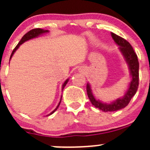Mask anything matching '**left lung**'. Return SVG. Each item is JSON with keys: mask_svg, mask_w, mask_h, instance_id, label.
<instances>
[{"mask_svg": "<svg viewBox=\"0 0 150 150\" xmlns=\"http://www.w3.org/2000/svg\"><path fill=\"white\" fill-rule=\"evenodd\" d=\"M111 35L115 43L119 46V51L123 56L125 62L127 63L129 69L130 75H131V82L128 85V88L125 91V95L122 97L116 99L115 101L110 103H104L99 99H96L92 93L91 88L90 84L88 83L86 86L87 94L90 99L91 104L96 108L104 112H113L121 110L128 105L131 101V98L136 94L139 87V64L138 57L134 52V48L129 43L120 36L117 35L115 33H111Z\"/></svg>", "mask_w": 150, "mask_h": 150, "instance_id": "1", "label": "left lung"}]
</instances>
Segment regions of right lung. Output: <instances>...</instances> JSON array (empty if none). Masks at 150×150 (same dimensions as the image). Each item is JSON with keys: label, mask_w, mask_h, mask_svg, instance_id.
Here are the masks:
<instances>
[{"label": "right lung", "mask_w": 150, "mask_h": 150, "mask_svg": "<svg viewBox=\"0 0 150 150\" xmlns=\"http://www.w3.org/2000/svg\"><path fill=\"white\" fill-rule=\"evenodd\" d=\"M48 32H49V31H48V30H43V29H40V28H36V29H33V30H30V31H29L28 33H27L26 34H25V35H24L23 37L22 38V39H21L20 41L19 42V43H18V44H17V46L15 47L14 49L13 50V51H12V53H11V57H10V60H11V59L12 58V57H13V54H14V53H15V51H16V50H17L18 48H19V47L22 44V43H25V42H26V41H28V40H31V39L39 37V36L41 35L45 34V33H48ZM68 81H69V79H67L66 81H64V83H63L62 87V91H63V89H64V88L65 87V86L67 85V83H68ZM62 97H61V99H60V102H59L58 105H57V107H56L55 110H53V111L51 112L50 113V114H48L47 116L51 115V114H53V113H54V112H55L56 110H57V109H58L60 103H61Z\"/></svg>", "instance_id": "add662e5"}]
</instances>
